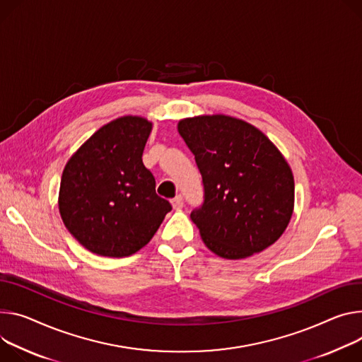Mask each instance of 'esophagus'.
Here are the masks:
<instances>
[{
	"instance_id": "34e87169",
	"label": "esophagus",
	"mask_w": 362,
	"mask_h": 362,
	"mask_svg": "<svg viewBox=\"0 0 362 362\" xmlns=\"http://www.w3.org/2000/svg\"><path fill=\"white\" fill-rule=\"evenodd\" d=\"M172 206H173V209H182L183 208V196L182 194H177L176 198L172 199Z\"/></svg>"
}]
</instances>
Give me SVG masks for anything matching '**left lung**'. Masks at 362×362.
<instances>
[{"label": "left lung", "mask_w": 362, "mask_h": 362, "mask_svg": "<svg viewBox=\"0 0 362 362\" xmlns=\"http://www.w3.org/2000/svg\"><path fill=\"white\" fill-rule=\"evenodd\" d=\"M179 134L202 175L204 204L190 218L216 255L240 259L274 244L294 206V179L279 148L228 115L180 119Z\"/></svg>", "instance_id": "obj_1"}]
</instances>
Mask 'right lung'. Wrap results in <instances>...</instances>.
<instances>
[{
	"label": "right lung",
	"instance_id": "right-lung-1",
	"mask_svg": "<svg viewBox=\"0 0 362 362\" xmlns=\"http://www.w3.org/2000/svg\"><path fill=\"white\" fill-rule=\"evenodd\" d=\"M153 124L125 115L93 133L64 166L59 212L68 231L90 252L128 257L153 238L169 201L156 193L143 164Z\"/></svg>",
	"mask_w": 362,
	"mask_h": 362
}]
</instances>
